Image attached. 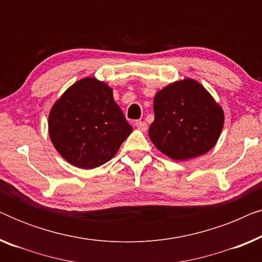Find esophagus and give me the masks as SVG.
<instances>
[{"mask_svg": "<svg viewBox=\"0 0 262 262\" xmlns=\"http://www.w3.org/2000/svg\"><path fill=\"white\" fill-rule=\"evenodd\" d=\"M135 125H136V127H137L139 131H143V132H145L146 128H148V125H146L145 121L138 120V121H136Z\"/></svg>", "mask_w": 262, "mask_h": 262, "instance_id": "1", "label": "esophagus"}]
</instances>
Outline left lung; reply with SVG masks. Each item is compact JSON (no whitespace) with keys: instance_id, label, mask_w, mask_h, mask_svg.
<instances>
[{"instance_id":"obj_1","label":"left lung","mask_w":262,"mask_h":262,"mask_svg":"<svg viewBox=\"0 0 262 262\" xmlns=\"http://www.w3.org/2000/svg\"><path fill=\"white\" fill-rule=\"evenodd\" d=\"M154 113L149 137L161 152L175 161L210 151L224 125L223 108L193 78L175 81L157 92Z\"/></svg>"}]
</instances>
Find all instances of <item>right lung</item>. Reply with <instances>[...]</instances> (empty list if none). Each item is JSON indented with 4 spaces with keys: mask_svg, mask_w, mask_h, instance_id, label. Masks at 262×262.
I'll return each instance as SVG.
<instances>
[{
    "mask_svg": "<svg viewBox=\"0 0 262 262\" xmlns=\"http://www.w3.org/2000/svg\"><path fill=\"white\" fill-rule=\"evenodd\" d=\"M131 132L112 88L95 77L70 85L49 114L53 146L67 162L82 169L110 161Z\"/></svg>",
    "mask_w": 262,
    "mask_h": 262,
    "instance_id": "1",
    "label": "right lung"
}]
</instances>
